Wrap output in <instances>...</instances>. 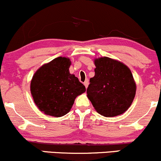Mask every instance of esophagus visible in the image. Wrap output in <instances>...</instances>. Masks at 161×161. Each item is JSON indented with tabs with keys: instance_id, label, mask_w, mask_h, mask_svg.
I'll list each match as a JSON object with an SVG mask.
<instances>
[{
	"instance_id": "34e87169",
	"label": "esophagus",
	"mask_w": 161,
	"mask_h": 161,
	"mask_svg": "<svg viewBox=\"0 0 161 161\" xmlns=\"http://www.w3.org/2000/svg\"><path fill=\"white\" fill-rule=\"evenodd\" d=\"M88 83H89V82H88V79H86V81H85V82H84V86H86V88H88Z\"/></svg>"
}]
</instances>
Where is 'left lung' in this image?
Instances as JSON below:
<instances>
[{
	"mask_svg": "<svg viewBox=\"0 0 161 161\" xmlns=\"http://www.w3.org/2000/svg\"><path fill=\"white\" fill-rule=\"evenodd\" d=\"M95 76L90 79L87 97L97 112L115 116L126 111L136 95L130 69L122 63L104 57L95 60Z\"/></svg>",
	"mask_w": 161,
	"mask_h": 161,
	"instance_id": "1",
	"label": "left lung"
}]
</instances>
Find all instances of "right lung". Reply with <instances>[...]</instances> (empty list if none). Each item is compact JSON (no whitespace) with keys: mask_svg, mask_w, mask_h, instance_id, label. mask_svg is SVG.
I'll return each instance as SVG.
<instances>
[{"mask_svg":"<svg viewBox=\"0 0 161 161\" xmlns=\"http://www.w3.org/2000/svg\"><path fill=\"white\" fill-rule=\"evenodd\" d=\"M69 59L59 57L42 66L33 75L31 93L39 110L56 117L69 112L75 97L86 92V87L70 74Z\"/></svg>","mask_w":161,"mask_h":161,"instance_id":"1","label":"right lung"}]
</instances>
